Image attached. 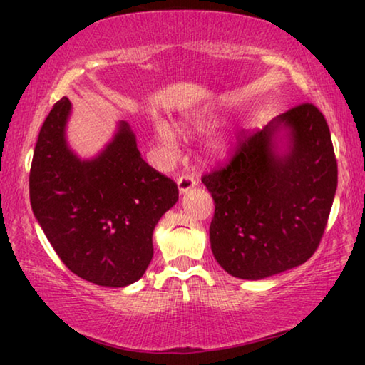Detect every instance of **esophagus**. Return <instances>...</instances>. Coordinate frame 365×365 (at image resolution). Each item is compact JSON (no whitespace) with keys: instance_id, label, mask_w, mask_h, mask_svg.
I'll use <instances>...</instances> for the list:
<instances>
[{"instance_id":"1","label":"esophagus","mask_w":365,"mask_h":365,"mask_svg":"<svg viewBox=\"0 0 365 365\" xmlns=\"http://www.w3.org/2000/svg\"><path fill=\"white\" fill-rule=\"evenodd\" d=\"M194 186H196V178L191 173H184L182 176H179L178 179V189L181 192H189L192 191Z\"/></svg>"}]
</instances>
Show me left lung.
<instances>
[{
	"instance_id": "8db88e82",
	"label": "left lung",
	"mask_w": 365,
	"mask_h": 365,
	"mask_svg": "<svg viewBox=\"0 0 365 365\" xmlns=\"http://www.w3.org/2000/svg\"><path fill=\"white\" fill-rule=\"evenodd\" d=\"M64 96L44 119L29 169V201L56 254L78 277L104 287L139 281L153 259V231L179 192L139 154L126 123L96 158L81 161L64 128Z\"/></svg>"
}]
</instances>
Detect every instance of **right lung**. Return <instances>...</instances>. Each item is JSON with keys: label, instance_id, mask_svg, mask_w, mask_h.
Segmentation results:
<instances>
[{"label": "right lung", "instance_id": "add662e5", "mask_svg": "<svg viewBox=\"0 0 365 365\" xmlns=\"http://www.w3.org/2000/svg\"><path fill=\"white\" fill-rule=\"evenodd\" d=\"M279 123L293 131L284 158L270 149ZM201 181L214 199L209 239L224 271L257 281L301 266L321 244L336 196L326 118L312 103L292 106L261 131L241 133L227 161Z\"/></svg>", "mask_w": 365, "mask_h": 365}]
</instances>
